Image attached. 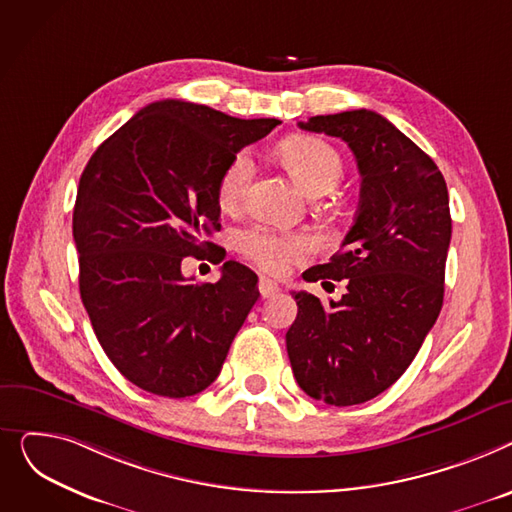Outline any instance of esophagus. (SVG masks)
<instances>
[{
  "instance_id": "obj_1",
  "label": "esophagus",
  "mask_w": 512,
  "mask_h": 512,
  "mask_svg": "<svg viewBox=\"0 0 512 512\" xmlns=\"http://www.w3.org/2000/svg\"><path fill=\"white\" fill-rule=\"evenodd\" d=\"M258 291H260L262 297H273L275 293L281 291V287H279L275 281H270V279L262 277V279L258 281Z\"/></svg>"
}]
</instances>
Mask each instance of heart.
Returning <instances> with one entry per match:
<instances>
[{
  "instance_id": "heart-1",
  "label": "heart",
  "mask_w": 512,
  "mask_h": 512,
  "mask_svg": "<svg viewBox=\"0 0 512 512\" xmlns=\"http://www.w3.org/2000/svg\"><path fill=\"white\" fill-rule=\"evenodd\" d=\"M279 159L310 196L333 190L343 175L337 150L314 136H295L279 146ZM252 179V161L246 153L235 155L223 169L217 184L221 208L233 210L242 204ZM235 248L266 273L279 275L293 262H304L314 246L302 233H283L264 225L242 229L235 235Z\"/></svg>"
}]
</instances>
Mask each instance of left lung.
<instances>
[{"label": "left lung", "instance_id": "left-lung-1", "mask_svg": "<svg viewBox=\"0 0 512 512\" xmlns=\"http://www.w3.org/2000/svg\"><path fill=\"white\" fill-rule=\"evenodd\" d=\"M299 128L345 140L362 190L341 250L306 275L345 279L347 293L322 306L293 291L287 353L306 395L359 405L403 376L440 314L453 229L448 190L436 163L376 111L316 115Z\"/></svg>", "mask_w": 512, "mask_h": 512}]
</instances>
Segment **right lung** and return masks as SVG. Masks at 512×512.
Here are the masks:
<instances>
[{
	"mask_svg": "<svg viewBox=\"0 0 512 512\" xmlns=\"http://www.w3.org/2000/svg\"><path fill=\"white\" fill-rule=\"evenodd\" d=\"M279 124L157 101L111 134L80 177L72 229L82 304L111 364L146 393H202L256 304L248 266L229 260L217 283L192 285L182 262L223 260L202 242L219 229V177Z\"/></svg>",
	"mask_w": 512,
	"mask_h": 512,
	"instance_id": "right-lung-1",
	"label": "right lung"
}]
</instances>
